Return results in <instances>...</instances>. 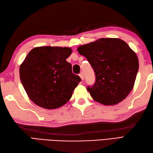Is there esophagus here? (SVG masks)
<instances>
[{"label": "esophagus", "instance_id": "34e87169", "mask_svg": "<svg viewBox=\"0 0 153 153\" xmlns=\"http://www.w3.org/2000/svg\"><path fill=\"white\" fill-rule=\"evenodd\" d=\"M79 76L81 77V79H82V80H84V76H83V74L82 72H81L79 74Z\"/></svg>", "mask_w": 153, "mask_h": 153}]
</instances>
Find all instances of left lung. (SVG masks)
Segmentation results:
<instances>
[{
    "mask_svg": "<svg viewBox=\"0 0 153 153\" xmlns=\"http://www.w3.org/2000/svg\"><path fill=\"white\" fill-rule=\"evenodd\" d=\"M95 74V82L87 89L92 98L105 105L126 99L134 87L139 69L137 54L118 38H102L77 48Z\"/></svg>",
    "mask_w": 153,
    "mask_h": 153,
    "instance_id": "left-lung-1",
    "label": "left lung"
}]
</instances>
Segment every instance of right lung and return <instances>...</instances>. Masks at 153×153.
I'll list each match as a JSON object with an SVG mask.
<instances>
[{
  "instance_id": "right-lung-1",
  "label": "right lung",
  "mask_w": 153,
  "mask_h": 153,
  "mask_svg": "<svg viewBox=\"0 0 153 153\" xmlns=\"http://www.w3.org/2000/svg\"><path fill=\"white\" fill-rule=\"evenodd\" d=\"M72 53L68 47H39L28 53L19 67V77L27 95L46 109L64 105L81 82L66 61Z\"/></svg>"
}]
</instances>
